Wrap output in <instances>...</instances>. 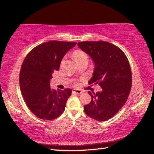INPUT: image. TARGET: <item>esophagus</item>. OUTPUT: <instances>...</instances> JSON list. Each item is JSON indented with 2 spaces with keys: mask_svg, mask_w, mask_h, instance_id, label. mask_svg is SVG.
Instances as JSON below:
<instances>
[{
  "mask_svg": "<svg viewBox=\"0 0 154 154\" xmlns=\"http://www.w3.org/2000/svg\"><path fill=\"white\" fill-rule=\"evenodd\" d=\"M72 93L77 94H80L83 93V91H82L81 90H79V89H75L72 90Z\"/></svg>",
  "mask_w": 154,
  "mask_h": 154,
  "instance_id": "obj_1",
  "label": "esophagus"
}]
</instances>
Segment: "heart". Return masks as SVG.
<instances>
[{
  "mask_svg": "<svg viewBox=\"0 0 154 154\" xmlns=\"http://www.w3.org/2000/svg\"><path fill=\"white\" fill-rule=\"evenodd\" d=\"M73 58L77 62L80 60H82L88 59V56L84 51H83L82 50H77L74 51Z\"/></svg>",
  "mask_w": 154,
  "mask_h": 154,
  "instance_id": "heart-1",
  "label": "heart"
}]
</instances>
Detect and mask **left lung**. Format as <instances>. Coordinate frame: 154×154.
<instances>
[{
    "instance_id": "obj_1",
    "label": "left lung",
    "mask_w": 154,
    "mask_h": 154,
    "mask_svg": "<svg viewBox=\"0 0 154 154\" xmlns=\"http://www.w3.org/2000/svg\"><path fill=\"white\" fill-rule=\"evenodd\" d=\"M78 46L92 58L94 64L90 84H98L102 91L88 92L91 102L84 106L90 118L97 121L111 118L126 103L132 86V72L125 54L105 41H83Z\"/></svg>"
}]
</instances>
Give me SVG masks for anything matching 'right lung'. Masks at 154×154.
<instances>
[{
	"instance_id": "obj_1",
	"label": "right lung",
	"mask_w": 154,
	"mask_h": 154,
	"mask_svg": "<svg viewBox=\"0 0 154 154\" xmlns=\"http://www.w3.org/2000/svg\"><path fill=\"white\" fill-rule=\"evenodd\" d=\"M76 44L48 41L33 48L23 62L20 72L21 93L28 107L40 119L51 120L64 111L72 90L52 89L50 80L66 52Z\"/></svg>"
}]
</instances>
